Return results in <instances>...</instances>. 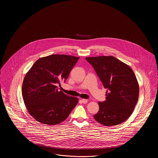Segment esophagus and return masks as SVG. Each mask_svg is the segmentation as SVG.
<instances>
[{"mask_svg": "<svg viewBox=\"0 0 158 158\" xmlns=\"http://www.w3.org/2000/svg\"><path fill=\"white\" fill-rule=\"evenodd\" d=\"M81 101H82V102L83 103V104H86V103L88 102V99H81Z\"/></svg>", "mask_w": 158, "mask_h": 158, "instance_id": "1", "label": "esophagus"}]
</instances>
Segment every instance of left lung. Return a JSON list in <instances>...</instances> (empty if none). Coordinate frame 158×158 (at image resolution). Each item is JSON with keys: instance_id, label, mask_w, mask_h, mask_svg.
<instances>
[{"instance_id": "8db88e82", "label": "left lung", "mask_w": 158, "mask_h": 158, "mask_svg": "<svg viewBox=\"0 0 158 158\" xmlns=\"http://www.w3.org/2000/svg\"><path fill=\"white\" fill-rule=\"evenodd\" d=\"M95 69L104 88L106 100L99 102L95 120L105 126L125 121L131 115L137 102L139 86L135 75L128 65L113 56L86 57Z\"/></svg>"}]
</instances>
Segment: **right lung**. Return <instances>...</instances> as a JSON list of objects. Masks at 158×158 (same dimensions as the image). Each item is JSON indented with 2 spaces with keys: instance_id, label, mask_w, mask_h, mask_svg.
Masks as SVG:
<instances>
[{
  "instance_id": "right-lung-1",
  "label": "right lung",
  "mask_w": 158,
  "mask_h": 158,
  "mask_svg": "<svg viewBox=\"0 0 158 158\" xmlns=\"http://www.w3.org/2000/svg\"><path fill=\"white\" fill-rule=\"evenodd\" d=\"M79 57L53 54L37 60L23 81L22 94L27 109L36 120L53 126L65 120L77 105L78 98L58 90Z\"/></svg>"
}]
</instances>
